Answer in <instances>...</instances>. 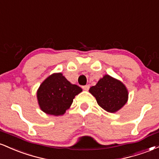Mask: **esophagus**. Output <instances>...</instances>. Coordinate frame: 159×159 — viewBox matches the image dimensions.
Instances as JSON below:
<instances>
[{
    "instance_id": "1",
    "label": "esophagus",
    "mask_w": 159,
    "mask_h": 159,
    "mask_svg": "<svg viewBox=\"0 0 159 159\" xmlns=\"http://www.w3.org/2000/svg\"><path fill=\"white\" fill-rule=\"evenodd\" d=\"M89 88H90V85H84V86H83V89L85 91L89 90Z\"/></svg>"
}]
</instances>
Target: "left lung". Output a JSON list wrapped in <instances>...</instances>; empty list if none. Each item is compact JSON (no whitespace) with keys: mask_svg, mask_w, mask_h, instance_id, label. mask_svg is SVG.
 I'll return each instance as SVG.
<instances>
[{"mask_svg":"<svg viewBox=\"0 0 159 159\" xmlns=\"http://www.w3.org/2000/svg\"><path fill=\"white\" fill-rule=\"evenodd\" d=\"M98 104L108 112H115L124 106L128 100V91L119 80L105 75L96 85L89 89Z\"/></svg>","mask_w":159,"mask_h":159,"instance_id":"obj_1","label":"left lung"}]
</instances>
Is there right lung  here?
<instances>
[{
  "label": "right lung",
  "instance_id": "obj_1",
  "mask_svg": "<svg viewBox=\"0 0 159 159\" xmlns=\"http://www.w3.org/2000/svg\"><path fill=\"white\" fill-rule=\"evenodd\" d=\"M83 91L73 85L61 73L53 74L42 83L37 91L39 106L48 115H61L72 104L76 95Z\"/></svg>",
  "mask_w": 159,
  "mask_h": 159
}]
</instances>
